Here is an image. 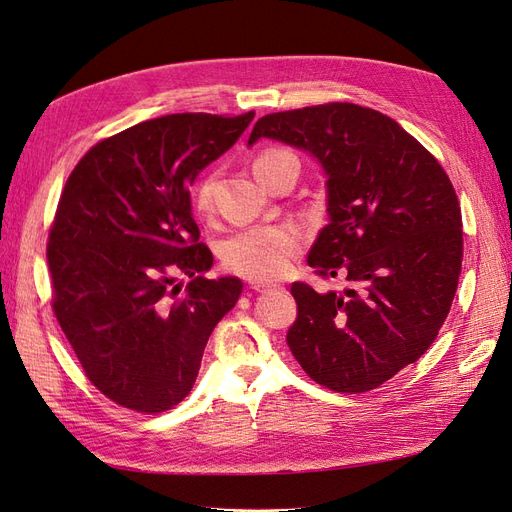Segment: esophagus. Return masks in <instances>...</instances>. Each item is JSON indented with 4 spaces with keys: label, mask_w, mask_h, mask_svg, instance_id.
<instances>
[{
    "label": "esophagus",
    "mask_w": 512,
    "mask_h": 512,
    "mask_svg": "<svg viewBox=\"0 0 512 512\" xmlns=\"http://www.w3.org/2000/svg\"><path fill=\"white\" fill-rule=\"evenodd\" d=\"M253 291H259V293H270V291H285V287L280 285H263V282H255V285H251Z\"/></svg>",
    "instance_id": "1"
}]
</instances>
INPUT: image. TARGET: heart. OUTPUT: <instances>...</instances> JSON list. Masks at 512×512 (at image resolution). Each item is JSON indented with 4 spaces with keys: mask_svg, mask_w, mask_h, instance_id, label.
<instances>
[{
    "mask_svg": "<svg viewBox=\"0 0 512 512\" xmlns=\"http://www.w3.org/2000/svg\"><path fill=\"white\" fill-rule=\"evenodd\" d=\"M297 166L299 160L293 151L285 147H268L255 158L253 170L263 185H270L282 168ZM215 175H206L194 192V206L200 215L215 211ZM299 251V232L291 225L251 227L227 238L221 246L223 266L251 280H272L291 268V261Z\"/></svg>",
    "mask_w": 512,
    "mask_h": 512,
    "instance_id": "heart-1",
    "label": "heart"
}]
</instances>
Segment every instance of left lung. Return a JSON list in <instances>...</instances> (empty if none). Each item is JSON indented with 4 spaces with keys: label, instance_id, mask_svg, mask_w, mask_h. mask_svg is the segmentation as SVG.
<instances>
[{
    "label": "left lung",
    "instance_id": "8db88e82",
    "mask_svg": "<svg viewBox=\"0 0 512 512\" xmlns=\"http://www.w3.org/2000/svg\"><path fill=\"white\" fill-rule=\"evenodd\" d=\"M261 137L306 149L323 164L329 225L308 263L348 289L293 282L297 318L287 344L312 380L358 394L388 382L437 339L458 289L462 211L430 151L384 113L325 103L268 113Z\"/></svg>",
    "mask_w": 512,
    "mask_h": 512
}]
</instances>
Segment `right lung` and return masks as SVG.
<instances>
[{
	"label": "right lung",
	"instance_id": "right-lung-1",
	"mask_svg": "<svg viewBox=\"0 0 512 512\" xmlns=\"http://www.w3.org/2000/svg\"><path fill=\"white\" fill-rule=\"evenodd\" d=\"M253 118L141 122L92 145L63 187L46 246L52 310L90 384L120 407L151 415L179 405L236 306L238 278H204L213 253L187 187Z\"/></svg>",
	"mask_w": 512,
	"mask_h": 512
}]
</instances>
